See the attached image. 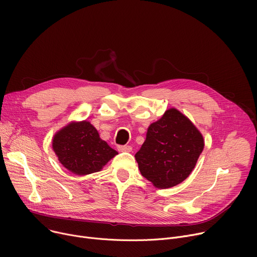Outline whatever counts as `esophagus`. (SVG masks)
<instances>
[{
	"instance_id": "34e87169",
	"label": "esophagus",
	"mask_w": 257,
	"mask_h": 257,
	"mask_svg": "<svg viewBox=\"0 0 257 257\" xmlns=\"http://www.w3.org/2000/svg\"><path fill=\"white\" fill-rule=\"evenodd\" d=\"M117 150L119 152H131L132 151V147L131 146H127V145L117 146Z\"/></svg>"
}]
</instances>
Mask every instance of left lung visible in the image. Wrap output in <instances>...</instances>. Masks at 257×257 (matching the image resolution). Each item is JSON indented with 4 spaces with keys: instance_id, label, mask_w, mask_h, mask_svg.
<instances>
[{
    "instance_id": "left-lung-1",
    "label": "left lung",
    "mask_w": 257,
    "mask_h": 257,
    "mask_svg": "<svg viewBox=\"0 0 257 257\" xmlns=\"http://www.w3.org/2000/svg\"><path fill=\"white\" fill-rule=\"evenodd\" d=\"M203 148L196 126L176 108H170L148 128L136 159L146 179L155 187L169 188L190 176Z\"/></svg>"
}]
</instances>
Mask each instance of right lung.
<instances>
[{"instance_id":"obj_1","label":"right lung","mask_w":257,"mask_h":257,"mask_svg":"<svg viewBox=\"0 0 257 257\" xmlns=\"http://www.w3.org/2000/svg\"><path fill=\"white\" fill-rule=\"evenodd\" d=\"M52 146L60 164L80 176L101 171L117 154L87 120L72 121L60 129Z\"/></svg>"}]
</instances>
